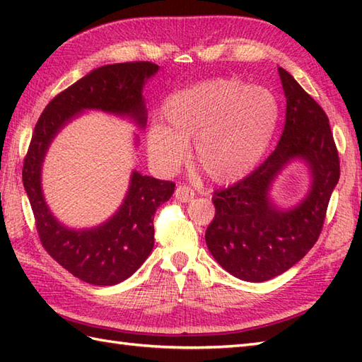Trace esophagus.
I'll return each mask as SVG.
<instances>
[{"mask_svg":"<svg viewBox=\"0 0 362 362\" xmlns=\"http://www.w3.org/2000/svg\"><path fill=\"white\" fill-rule=\"evenodd\" d=\"M175 199L179 202H183V204L191 202L194 199V191L191 189L189 187H187V185L177 187V189H175Z\"/></svg>","mask_w":362,"mask_h":362,"instance_id":"34e87169","label":"esophagus"}]
</instances>
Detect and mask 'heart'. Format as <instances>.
Instances as JSON below:
<instances>
[{"label":"heart","instance_id":"1","mask_svg":"<svg viewBox=\"0 0 362 362\" xmlns=\"http://www.w3.org/2000/svg\"><path fill=\"white\" fill-rule=\"evenodd\" d=\"M280 109L263 87L233 78H214L177 91L161 105L163 124L146 135L149 158L171 173L188 156L194 141L197 168L219 185L241 180L264 156L272 141Z\"/></svg>","mask_w":362,"mask_h":362}]
</instances>
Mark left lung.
<instances>
[{
  "instance_id": "left-lung-1",
  "label": "left lung",
  "mask_w": 362,
  "mask_h": 362,
  "mask_svg": "<svg viewBox=\"0 0 362 362\" xmlns=\"http://www.w3.org/2000/svg\"><path fill=\"white\" fill-rule=\"evenodd\" d=\"M286 98V122L275 151L250 175L216 191V214L205 241L213 258L228 274L261 283L286 272L317 241L327 206L339 182V157L322 107L279 66ZM309 169L310 188L294 206L272 197L273 183L291 163Z\"/></svg>"
}]
</instances>
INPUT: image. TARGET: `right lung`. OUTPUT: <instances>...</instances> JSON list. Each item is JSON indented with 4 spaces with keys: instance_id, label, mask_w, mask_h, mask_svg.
Returning a JSON list of instances; mask_svg holds the SVG:
<instances>
[{
    "instance_id": "obj_1",
    "label": "right lung",
    "mask_w": 362,
    "mask_h": 362,
    "mask_svg": "<svg viewBox=\"0 0 362 362\" xmlns=\"http://www.w3.org/2000/svg\"><path fill=\"white\" fill-rule=\"evenodd\" d=\"M158 70L151 62L112 64L74 82L46 105L23 165V185L43 247L68 272L96 286L124 281L144 263L153 249V213L169 201L175 185L134 169L126 196L109 219L95 227L73 228L54 216L46 204L43 161L60 130L88 110L129 119L143 130L148 121L143 88ZM134 140L136 148V135Z\"/></svg>"
}]
</instances>
